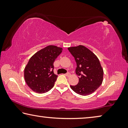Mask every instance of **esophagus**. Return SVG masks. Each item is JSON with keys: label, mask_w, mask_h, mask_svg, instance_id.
I'll return each instance as SVG.
<instances>
[{"label": "esophagus", "mask_w": 128, "mask_h": 128, "mask_svg": "<svg viewBox=\"0 0 128 128\" xmlns=\"http://www.w3.org/2000/svg\"><path fill=\"white\" fill-rule=\"evenodd\" d=\"M66 76H68V77L70 76V73H69V72L66 73Z\"/></svg>", "instance_id": "1"}]
</instances>
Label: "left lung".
Masks as SVG:
<instances>
[{
	"label": "left lung",
	"mask_w": 128,
	"mask_h": 128,
	"mask_svg": "<svg viewBox=\"0 0 128 128\" xmlns=\"http://www.w3.org/2000/svg\"><path fill=\"white\" fill-rule=\"evenodd\" d=\"M77 64L76 73L79 82L70 88L77 94L88 95L98 89L103 82V70L96 56L86 47L80 45L68 48Z\"/></svg>",
	"instance_id": "obj_1"
}]
</instances>
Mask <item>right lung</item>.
Masks as SVG:
<instances>
[{
	"label": "right lung",
	"mask_w": 128,
	"mask_h": 128,
	"mask_svg": "<svg viewBox=\"0 0 128 128\" xmlns=\"http://www.w3.org/2000/svg\"><path fill=\"white\" fill-rule=\"evenodd\" d=\"M60 47L50 45L32 56L24 70L28 86L33 92L42 94L54 87L58 76L54 73V62L62 53Z\"/></svg>",
	"instance_id": "right-lung-1"
}]
</instances>
